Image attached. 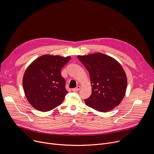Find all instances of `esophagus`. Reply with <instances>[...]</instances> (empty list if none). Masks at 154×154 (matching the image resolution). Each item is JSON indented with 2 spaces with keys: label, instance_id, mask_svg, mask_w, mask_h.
I'll return each mask as SVG.
<instances>
[{
  "label": "esophagus",
  "instance_id": "obj_1",
  "mask_svg": "<svg viewBox=\"0 0 154 154\" xmlns=\"http://www.w3.org/2000/svg\"><path fill=\"white\" fill-rule=\"evenodd\" d=\"M80 86H77L76 88H75L72 89V91H78L79 90H80Z\"/></svg>",
  "mask_w": 154,
  "mask_h": 154
}]
</instances>
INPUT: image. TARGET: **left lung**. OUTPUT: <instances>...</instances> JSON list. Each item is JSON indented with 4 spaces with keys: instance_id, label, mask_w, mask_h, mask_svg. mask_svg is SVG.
Returning <instances> with one entry per match:
<instances>
[{
    "instance_id": "obj_1",
    "label": "left lung",
    "mask_w": 154,
    "mask_h": 154,
    "mask_svg": "<svg viewBox=\"0 0 154 154\" xmlns=\"http://www.w3.org/2000/svg\"><path fill=\"white\" fill-rule=\"evenodd\" d=\"M78 59L88 71L92 86L85 103L97 111L107 112L123 99L127 85L126 74L121 65L113 58L101 53L78 55Z\"/></svg>"
}]
</instances>
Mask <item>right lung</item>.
Returning <instances> with one entry per match:
<instances>
[{
    "mask_svg": "<svg viewBox=\"0 0 154 154\" xmlns=\"http://www.w3.org/2000/svg\"><path fill=\"white\" fill-rule=\"evenodd\" d=\"M70 58L45 55L29 66L23 77V88L27 99L36 109L48 112L62 103L68 91L61 70Z\"/></svg>",
    "mask_w": 154,
    "mask_h": 154,
    "instance_id": "add662e5",
    "label": "right lung"
}]
</instances>
